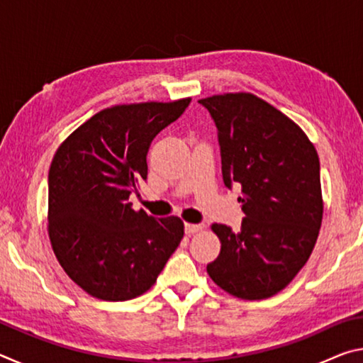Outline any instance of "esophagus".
<instances>
[{
  "label": "esophagus",
  "instance_id": "esophagus-1",
  "mask_svg": "<svg viewBox=\"0 0 363 363\" xmlns=\"http://www.w3.org/2000/svg\"><path fill=\"white\" fill-rule=\"evenodd\" d=\"M200 230H203V224H190V223L186 224V233H187V235H192V233H196V232H200Z\"/></svg>",
  "mask_w": 363,
  "mask_h": 363
}]
</instances>
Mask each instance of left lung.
<instances>
[{
  "mask_svg": "<svg viewBox=\"0 0 363 363\" xmlns=\"http://www.w3.org/2000/svg\"><path fill=\"white\" fill-rule=\"evenodd\" d=\"M218 126L223 179L242 186L245 219L211 230L219 256L206 272L232 296L259 301L280 293L311 257L323 218L320 162L307 134L253 93L199 101Z\"/></svg>",
  "mask_w": 363,
  "mask_h": 363,
  "instance_id": "left-lung-1",
  "label": "left lung"
}]
</instances>
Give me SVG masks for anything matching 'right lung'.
<instances>
[{
    "label": "right lung",
    "mask_w": 363,
    "mask_h": 363,
    "mask_svg": "<svg viewBox=\"0 0 363 363\" xmlns=\"http://www.w3.org/2000/svg\"><path fill=\"white\" fill-rule=\"evenodd\" d=\"M189 104L184 97L107 107L54 153L48 176L49 242L65 274L91 296H140L179 247L182 219L136 211L130 195L147 179L153 138Z\"/></svg>",
    "instance_id": "1"
}]
</instances>
